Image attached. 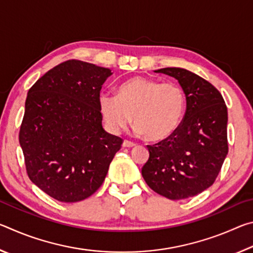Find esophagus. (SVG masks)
I'll return each mask as SVG.
<instances>
[{
  "mask_svg": "<svg viewBox=\"0 0 253 253\" xmlns=\"http://www.w3.org/2000/svg\"><path fill=\"white\" fill-rule=\"evenodd\" d=\"M135 146H136V144L130 142V140H124V143H123V147L130 148V147H135Z\"/></svg>",
  "mask_w": 253,
  "mask_h": 253,
  "instance_id": "1",
  "label": "esophagus"
}]
</instances>
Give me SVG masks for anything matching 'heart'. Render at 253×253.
<instances>
[{"label": "heart", "mask_w": 253, "mask_h": 253, "mask_svg": "<svg viewBox=\"0 0 253 253\" xmlns=\"http://www.w3.org/2000/svg\"><path fill=\"white\" fill-rule=\"evenodd\" d=\"M99 109L108 129L121 132L130 125L148 140L158 142L172 136L186 110V96L174 81L134 77L118 89L117 96L101 93Z\"/></svg>", "instance_id": "obj_1"}]
</instances>
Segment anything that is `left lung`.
<instances>
[{"label":"left lung","instance_id":"left-lung-1","mask_svg":"<svg viewBox=\"0 0 253 253\" xmlns=\"http://www.w3.org/2000/svg\"><path fill=\"white\" fill-rule=\"evenodd\" d=\"M155 72L173 77L186 96L183 122L169 138L147 145L142 175L154 192L169 200L195 196L212 185L228 155V109L220 91L182 68Z\"/></svg>","mask_w":253,"mask_h":253}]
</instances>
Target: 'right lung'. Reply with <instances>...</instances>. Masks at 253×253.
Returning <instances> with one entry per match:
<instances>
[{
  "mask_svg": "<svg viewBox=\"0 0 253 253\" xmlns=\"http://www.w3.org/2000/svg\"><path fill=\"white\" fill-rule=\"evenodd\" d=\"M113 75L80 60L55 66L28 92L19 140L32 183L60 202L101 186L123 139L102 128L99 96Z\"/></svg>",
  "mask_w": 253,
  "mask_h": 253,
  "instance_id": "right-lung-1",
  "label": "right lung"
}]
</instances>
